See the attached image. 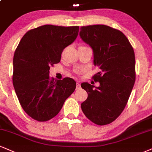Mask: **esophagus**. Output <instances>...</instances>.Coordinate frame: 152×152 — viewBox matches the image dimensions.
<instances>
[{
	"label": "esophagus",
	"mask_w": 152,
	"mask_h": 152,
	"mask_svg": "<svg viewBox=\"0 0 152 152\" xmlns=\"http://www.w3.org/2000/svg\"><path fill=\"white\" fill-rule=\"evenodd\" d=\"M80 88H81V85H80L79 83H76V89L78 90V89H80Z\"/></svg>",
	"instance_id": "34e87169"
}]
</instances>
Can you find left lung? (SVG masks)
Here are the masks:
<instances>
[{
  "label": "left lung",
  "instance_id": "8db88e82",
  "mask_svg": "<svg viewBox=\"0 0 152 152\" xmlns=\"http://www.w3.org/2000/svg\"><path fill=\"white\" fill-rule=\"evenodd\" d=\"M79 35L93 49L94 64L100 69L93 77L99 86L81 84L88 94L81 103L82 111L96 125H107L125 109L134 86V50L125 34L107 25L81 27Z\"/></svg>",
  "mask_w": 152,
  "mask_h": 152
}]
</instances>
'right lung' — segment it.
Wrapping results in <instances>:
<instances>
[{
  "label": "right lung",
  "instance_id": "obj_1",
  "mask_svg": "<svg viewBox=\"0 0 152 152\" xmlns=\"http://www.w3.org/2000/svg\"><path fill=\"white\" fill-rule=\"evenodd\" d=\"M78 30V26L38 27L26 32L15 52L13 86L22 107L34 120L55 117L75 91L73 78H51L49 69L60 61L62 51L75 41Z\"/></svg>",
  "mask_w": 152,
  "mask_h": 152
}]
</instances>
